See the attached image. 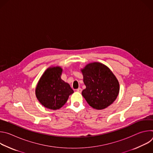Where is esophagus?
<instances>
[{"mask_svg":"<svg viewBox=\"0 0 153 153\" xmlns=\"http://www.w3.org/2000/svg\"><path fill=\"white\" fill-rule=\"evenodd\" d=\"M82 91V88H79L78 89H77V91L79 92V93H81Z\"/></svg>","mask_w":153,"mask_h":153,"instance_id":"34e87169","label":"esophagus"}]
</instances>
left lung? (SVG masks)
I'll return each instance as SVG.
<instances>
[{"instance_id": "left-lung-1", "label": "left lung", "mask_w": 153, "mask_h": 153, "mask_svg": "<svg viewBox=\"0 0 153 153\" xmlns=\"http://www.w3.org/2000/svg\"><path fill=\"white\" fill-rule=\"evenodd\" d=\"M80 71L86 86L82 94L92 108L103 110L115 101L119 93V83L107 66L100 62H91Z\"/></svg>"}]
</instances>
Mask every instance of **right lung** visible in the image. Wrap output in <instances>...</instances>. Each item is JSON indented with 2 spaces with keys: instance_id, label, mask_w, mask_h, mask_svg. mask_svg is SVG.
Instances as JSON below:
<instances>
[{
  "instance_id": "1",
  "label": "right lung",
  "mask_w": 153,
  "mask_h": 153,
  "mask_svg": "<svg viewBox=\"0 0 153 153\" xmlns=\"http://www.w3.org/2000/svg\"><path fill=\"white\" fill-rule=\"evenodd\" d=\"M63 69L50 67L43 73L36 87L35 94L39 102L45 108L57 110L67 102L74 93L70 85L61 79Z\"/></svg>"
}]
</instances>
